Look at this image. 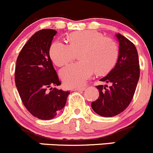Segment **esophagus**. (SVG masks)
Here are the masks:
<instances>
[{
    "label": "esophagus",
    "mask_w": 153,
    "mask_h": 153,
    "mask_svg": "<svg viewBox=\"0 0 153 153\" xmlns=\"http://www.w3.org/2000/svg\"><path fill=\"white\" fill-rule=\"evenodd\" d=\"M85 89V87H84V86H82V87H77V88H75L74 90V91H84Z\"/></svg>",
    "instance_id": "1"
}]
</instances>
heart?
Wrapping results in <instances>:
<instances>
[{"instance_id":"b5f03b06","label":"heart","mask_w":153,"mask_h":153,"mask_svg":"<svg viewBox=\"0 0 153 153\" xmlns=\"http://www.w3.org/2000/svg\"><path fill=\"white\" fill-rule=\"evenodd\" d=\"M69 44L56 41L50 48V56L54 64L62 67L73 61L79 54L81 60L61 71V76L68 87L81 86L94 71L103 74L115 65L119 49L114 39L105 37L94 30L74 32L69 36Z\"/></svg>"}]
</instances>
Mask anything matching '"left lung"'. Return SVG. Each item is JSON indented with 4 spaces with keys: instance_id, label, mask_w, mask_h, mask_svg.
I'll list each match as a JSON object with an SVG mask.
<instances>
[{
    "instance_id": "8db88e82",
    "label": "left lung",
    "mask_w": 153,
    "mask_h": 153,
    "mask_svg": "<svg viewBox=\"0 0 153 153\" xmlns=\"http://www.w3.org/2000/svg\"><path fill=\"white\" fill-rule=\"evenodd\" d=\"M119 42V56L115 67L100 81L111 85L97 86L100 97L91 103L94 111L102 117H113L123 112L131 102L140 76L138 54L128 39L116 35Z\"/></svg>"
}]
</instances>
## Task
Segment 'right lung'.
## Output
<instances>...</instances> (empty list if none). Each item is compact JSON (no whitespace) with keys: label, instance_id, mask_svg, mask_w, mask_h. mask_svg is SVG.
Wrapping results in <instances>:
<instances>
[{"label":"right lung","instance_id":"1","mask_svg":"<svg viewBox=\"0 0 153 153\" xmlns=\"http://www.w3.org/2000/svg\"><path fill=\"white\" fill-rule=\"evenodd\" d=\"M57 32L45 29L31 36L17 58L15 82L27 111L42 120H51L65 107L70 92L52 86L61 85L49 51Z\"/></svg>","mask_w":153,"mask_h":153}]
</instances>
